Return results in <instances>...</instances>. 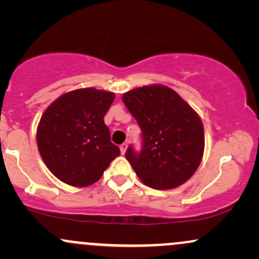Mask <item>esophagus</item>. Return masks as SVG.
Listing matches in <instances>:
<instances>
[{"label": "esophagus", "mask_w": 259, "mask_h": 259, "mask_svg": "<svg viewBox=\"0 0 259 259\" xmlns=\"http://www.w3.org/2000/svg\"><path fill=\"white\" fill-rule=\"evenodd\" d=\"M126 148H127L126 142H124V144L120 145V152H121V154H124V153L126 152Z\"/></svg>", "instance_id": "obj_1"}]
</instances>
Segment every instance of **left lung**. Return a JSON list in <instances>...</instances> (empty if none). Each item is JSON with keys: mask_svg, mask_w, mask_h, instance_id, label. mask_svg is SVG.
<instances>
[{"mask_svg": "<svg viewBox=\"0 0 259 259\" xmlns=\"http://www.w3.org/2000/svg\"><path fill=\"white\" fill-rule=\"evenodd\" d=\"M123 102L141 127L142 148L125 152L145 185L157 190L180 186L194 175L204 151L203 124L174 90L164 85L136 88Z\"/></svg>", "mask_w": 259, "mask_h": 259, "instance_id": "left-lung-1", "label": "left lung"}]
</instances>
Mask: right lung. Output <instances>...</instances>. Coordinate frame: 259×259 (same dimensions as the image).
I'll list each match as a JSON object with an SVG mask.
<instances>
[{"mask_svg":"<svg viewBox=\"0 0 259 259\" xmlns=\"http://www.w3.org/2000/svg\"><path fill=\"white\" fill-rule=\"evenodd\" d=\"M113 101V92L79 89L62 95L44 112L36 132L38 152L61 181L92 185L120 154L103 120Z\"/></svg>","mask_w":259,"mask_h":259,"instance_id":"right-lung-1","label":"right lung"}]
</instances>
